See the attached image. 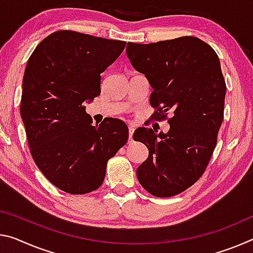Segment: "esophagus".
<instances>
[{
    "label": "esophagus",
    "instance_id": "obj_1",
    "mask_svg": "<svg viewBox=\"0 0 253 253\" xmlns=\"http://www.w3.org/2000/svg\"><path fill=\"white\" fill-rule=\"evenodd\" d=\"M128 129H129V135H128V138H129V141H131V138H133L134 130H135L134 125H128Z\"/></svg>",
    "mask_w": 253,
    "mask_h": 253
}]
</instances>
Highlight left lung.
<instances>
[{"label": "left lung", "mask_w": 253, "mask_h": 253, "mask_svg": "<svg viewBox=\"0 0 253 253\" xmlns=\"http://www.w3.org/2000/svg\"><path fill=\"white\" fill-rule=\"evenodd\" d=\"M127 57L145 74L153 92L156 118L168 119L164 134L135 130L148 158L136 170L142 187L155 197H171L202 177L213 154L223 122L226 85L217 54L199 38L186 36L152 43L128 42Z\"/></svg>", "instance_id": "obj_1"}]
</instances>
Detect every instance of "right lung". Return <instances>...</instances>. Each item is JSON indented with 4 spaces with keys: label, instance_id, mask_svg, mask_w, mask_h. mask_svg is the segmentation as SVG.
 I'll list each match as a JSON object with an SVG mask.
<instances>
[{
    "label": "right lung",
    "instance_id": "right-lung-1",
    "mask_svg": "<svg viewBox=\"0 0 253 253\" xmlns=\"http://www.w3.org/2000/svg\"><path fill=\"white\" fill-rule=\"evenodd\" d=\"M125 42L59 30L36 47L22 81L20 114L39 170L65 192L82 195L101 186L108 160L125 145L128 127L106 118L92 126L84 102L100 95V74Z\"/></svg>",
    "mask_w": 253,
    "mask_h": 253
}]
</instances>
